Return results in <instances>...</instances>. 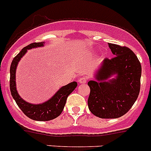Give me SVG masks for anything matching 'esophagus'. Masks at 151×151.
<instances>
[{"instance_id":"34e87169","label":"esophagus","mask_w":151,"mask_h":151,"mask_svg":"<svg viewBox=\"0 0 151 151\" xmlns=\"http://www.w3.org/2000/svg\"><path fill=\"white\" fill-rule=\"evenodd\" d=\"M87 82V78L85 77H81L78 79V83L79 84H85Z\"/></svg>"}]
</instances>
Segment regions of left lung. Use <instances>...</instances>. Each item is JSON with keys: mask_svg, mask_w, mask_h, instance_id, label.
Instances as JSON below:
<instances>
[{"mask_svg": "<svg viewBox=\"0 0 151 151\" xmlns=\"http://www.w3.org/2000/svg\"><path fill=\"white\" fill-rule=\"evenodd\" d=\"M114 55L106 58L88 81L91 88L88 104L93 114L100 118H117L131 109L140 91L142 66L127 47L109 43Z\"/></svg>", "mask_w": 151, "mask_h": 151, "instance_id": "8db88e82", "label": "left lung"}]
</instances>
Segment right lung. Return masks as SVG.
Returning <instances> with one entry per match:
<instances>
[{"label": "right lung", "instance_id": "1", "mask_svg": "<svg viewBox=\"0 0 151 151\" xmlns=\"http://www.w3.org/2000/svg\"><path fill=\"white\" fill-rule=\"evenodd\" d=\"M44 43L45 42H34L22 48V51L12 60L10 66V70H9L10 71L9 88H10L12 98L15 99L16 104L27 117L34 121H51L58 117L63 111L68 96L77 87L76 81H73L68 85H64L57 91L54 96H52L48 100L40 104H33L28 103L19 96L16 83V73L18 63L20 61L22 57L27 53V50L38 47H43Z\"/></svg>", "mask_w": 151, "mask_h": 151}]
</instances>
